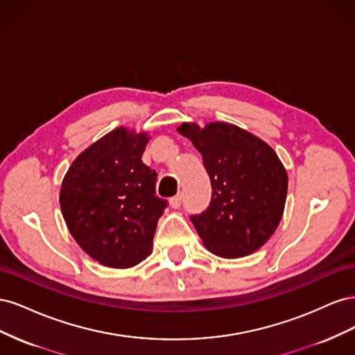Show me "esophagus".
Returning a JSON list of instances; mask_svg holds the SVG:
<instances>
[{"label": "esophagus", "instance_id": "34e87169", "mask_svg": "<svg viewBox=\"0 0 355 355\" xmlns=\"http://www.w3.org/2000/svg\"><path fill=\"white\" fill-rule=\"evenodd\" d=\"M168 204H170L171 209H179L180 204H182V194H178V196H175V197H171V198L168 200Z\"/></svg>", "mask_w": 355, "mask_h": 355}]
</instances>
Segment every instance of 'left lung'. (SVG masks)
<instances>
[{"label": "left lung", "instance_id": "obj_1", "mask_svg": "<svg viewBox=\"0 0 355 355\" xmlns=\"http://www.w3.org/2000/svg\"><path fill=\"white\" fill-rule=\"evenodd\" d=\"M178 132L202 155L211 182L209 209L191 216L202 244L225 259L259 250L283 218L288 178L280 158L231 123H182Z\"/></svg>", "mask_w": 355, "mask_h": 355}]
</instances>
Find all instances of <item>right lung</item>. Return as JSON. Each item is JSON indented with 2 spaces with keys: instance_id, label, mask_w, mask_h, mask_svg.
I'll list each match as a JSON object with an SVG mask.
<instances>
[{
  "instance_id": "add662e5",
  "label": "right lung",
  "mask_w": 355,
  "mask_h": 355,
  "mask_svg": "<svg viewBox=\"0 0 355 355\" xmlns=\"http://www.w3.org/2000/svg\"><path fill=\"white\" fill-rule=\"evenodd\" d=\"M148 132L118 127L72 161L59 202L67 227L92 259L132 268L153 252L167 201L155 196V170L142 163Z\"/></svg>"
}]
</instances>
